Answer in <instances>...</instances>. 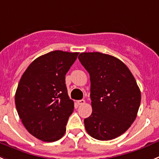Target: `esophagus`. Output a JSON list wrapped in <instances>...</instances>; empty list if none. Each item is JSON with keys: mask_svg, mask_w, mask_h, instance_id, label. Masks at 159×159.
Returning <instances> with one entry per match:
<instances>
[{"mask_svg": "<svg viewBox=\"0 0 159 159\" xmlns=\"http://www.w3.org/2000/svg\"><path fill=\"white\" fill-rule=\"evenodd\" d=\"M77 103H78V105H84L85 103V100L81 99V100H78V102H77Z\"/></svg>", "mask_w": 159, "mask_h": 159, "instance_id": "34e87169", "label": "esophagus"}]
</instances>
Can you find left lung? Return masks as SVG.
Listing matches in <instances>:
<instances>
[{
    "instance_id": "left-lung-1",
    "label": "left lung",
    "mask_w": 159,
    "mask_h": 159,
    "mask_svg": "<svg viewBox=\"0 0 159 159\" xmlns=\"http://www.w3.org/2000/svg\"><path fill=\"white\" fill-rule=\"evenodd\" d=\"M81 65L90 77L92 114L84 119L87 133L101 141L111 140L130 127L137 117L141 92L121 61L99 52L81 53Z\"/></svg>"
}]
</instances>
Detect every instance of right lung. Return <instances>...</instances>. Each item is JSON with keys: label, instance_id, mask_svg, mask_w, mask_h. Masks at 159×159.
<instances>
[{"label": "right lung", "instance_id": "add662e5", "mask_svg": "<svg viewBox=\"0 0 159 159\" xmlns=\"http://www.w3.org/2000/svg\"><path fill=\"white\" fill-rule=\"evenodd\" d=\"M79 53L52 51L33 61L22 75L15 104L26 129L37 139L52 143L66 133L74 111L66 85V74Z\"/></svg>", "mask_w": 159, "mask_h": 159}]
</instances>
